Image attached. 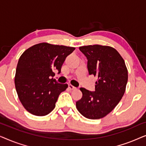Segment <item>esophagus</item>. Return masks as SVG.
Returning <instances> with one entry per match:
<instances>
[{
	"instance_id": "1",
	"label": "esophagus",
	"mask_w": 146,
	"mask_h": 146,
	"mask_svg": "<svg viewBox=\"0 0 146 146\" xmlns=\"http://www.w3.org/2000/svg\"><path fill=\"white\" fill-rule=\"evenodd\" d=\"M68 88H69L70 90H75L76 88L74 87V86L71 85V84H69L68 85Z\"/></svg>"
}]
</instances>
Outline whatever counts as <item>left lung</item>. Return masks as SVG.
I'll return each instance as SVG.
<instances>
[{
	"label": "left lung",
	"instance_id": "obj_1",
	"mask_svg": "<svg viewBox=\"0 0 146 146\" xmlns=\"http://www.w3.org/2000/svg\"><path fill=\"white\" fill-rule=\"evenodd\" d=\"M88 60L90 75L98 77L95 91L80 88L82 98L76 102L79 112L92 119L102 118L114 109L124 94L127 70L118 52L108 46L79 47Z\"/></svg>",
	"mask_w": 146,
	"mask_h": 146
}]
</instances>
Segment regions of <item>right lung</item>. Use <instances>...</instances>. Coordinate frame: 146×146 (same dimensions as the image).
<instances>
[{
	"mask_svg": "<svg viewBox=\"0 0 146 146\" xmlns=\"http://www.w3.org/2000/svg\"><path fill=\"white\" fill-rule=\"evenodd\" d=\"M75 48L37 44L24 52L18 62L15 84L24 108L32 114L44 116L56 106L58 98L68 88L51 77L54 70L60 73L66 58Z\"/></svg>",
	"mask_w": 146,
	"mask_h": 146,
	"instance_id": "1",
	"label": "right lung"
}]
</instances>
